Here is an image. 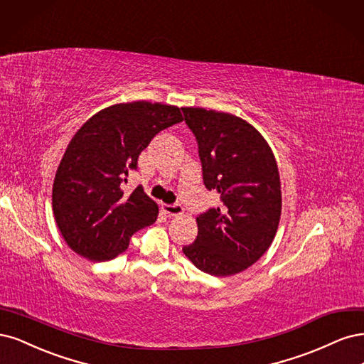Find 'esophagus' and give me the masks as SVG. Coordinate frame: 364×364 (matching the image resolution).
I'll return each mask as SVG.
<instances>
[{"label": "esophagus", "mask_w": 364, "mask_h": 364, "mask_svg": "<svg viewBox=\"0 0 364 364\" xmlns=\"http://www.w3.org/2000/svg\"><path fill=\"white\" fill-rule=\"evenodd\" d=\"M161 210L165 212V215H168L169 218H177V216H181L184 213V210L180 204H173V205H169V204H163L161 205Z\"/></svg>", "instance_id": "1"}]
</instances>
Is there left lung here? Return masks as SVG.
<instances>
[{"instance_id":"obj_1","label":"left lung","mask_w":364,"mask_h":364,"mask_svg":"<svg viewBox=\"0 0 364 364\" xmlns=\"http://www.w3.org/2000/svg\"><path fill=\"white\" fill-rule=\"evenodd\" d=\"M193 132L204 184L222 207L196 218L198 236L183 252L203 272L231 277L272 245L281 218V183L274 152L255 127L231 113L183 107Z\"/></svg>"}]
</instances>
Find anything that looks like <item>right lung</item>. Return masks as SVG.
Wrapping results in <instances>:
<instances>
[{"mask_svg":"<svg viewBox=\"0 0 364 364\" xmlns=\"http://www.w3.org/2000/svg\"><path fill=\"white\" fill-rule=\"evenodd\" d=\"M181 121L177 105L133 101L109 105L78 128L53 183L55 224L74 252L112 260L136 231L154 224L159 205L140 186L125 195L122 181L151 139Z\"/></svg>","mask_w":364,"mask_h":364,"instance_id":"obj_1","label":"right lung"}]
</instances>
